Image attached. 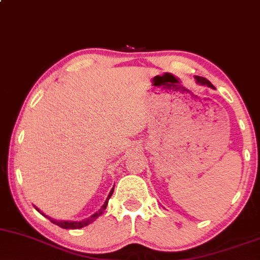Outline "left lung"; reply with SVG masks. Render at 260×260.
<instances>
[{
  "label": "left lung",
  "mask_w": 260,
  "mask_h": 260,
  "mask_svg": "<svg viewBox=\"0 0 260 260\" xmlns=\"http://www.w3.org/2000/svg\"><path fill=\"white\" fill-rule=\"evenodd\" d=\"M195 79H196V81H198V82H199L200 84H206V86L211 87V88H214L213 84H212L211 82H209V81H208L207 79H205V77H201V76H195Z\"/></svg>",
  "instance_id": "8db88e82"
}]
</instances>
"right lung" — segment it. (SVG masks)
Wrapping results in <instances>:
<instances>
[{"instance_id": "1", "label": "right lung", "mask_w": 260, "mask_h": 260, "mask_svg": "<svg viewBox=\"0 0 260 260\" xmlns=\"http://www.w3.org/2000/svg\"><path fill=\"white\" fill-rule=\"evenodd\" d=\"M112 192H114V187H112V189H111V191H110V193H109V195H108V199H106V201H105L104 205H103V207L100 208L99 211L96 212V213H94V214L92 215V217H89L88 219H86V220H82V221H62V220H60V221H58V220H54V219H52V218H49V217H47V218H48V219L51 220L53 224L58 225V226L62 228V229H80V228H83V226H86V225H88L89 223H92L93 220L96 219V218H98L99 215L102 214L103 212L105 211L106 206H108L109 199L111 198ZM36 209H37V211H39V208H36ZM39 212H40V211H39ZM42 214H43V213H42ZM43 215H45V214H43Z\"/></svg>"}]
</instances>
